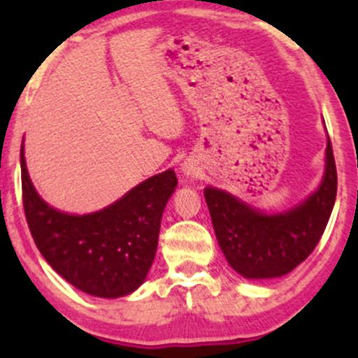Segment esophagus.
Listing matches in <instances>:
<instances>
[{"mask_svg":"<svg viewBox=\"0 0 358 358\" xmlns=\"http://www.w3.org/2000/svg\"><path fill=\"white\" fill-rule=\"evenodd\" d=\"M183 171L187 175H193V173H195V166H193L190 162H185L183 163Z\"/></svg>","mask_w":358,"mask_h":358,"instance_id":"obj_1","label":"esophagus"}]
</instances>
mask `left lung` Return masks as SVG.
I'll return each instance as SVG.
<instances>
[{"label":"left lung","mask_w":358,"mask_h":358,"mask_svg":"<svg viewBox=\"0 0 358 358\" xmlns=\"http://www.w3.org/2000/svg\"><path fill=\"white\" fill-rule=\"evenodd\" d=\"M336 166L330 138L327 168L318 190L281 213H261L217 188H205L213 231L229 264L249 279L291 273L313 252L334 210Z\"/></svg>","instance_id":"obj_1"}]
</instances>
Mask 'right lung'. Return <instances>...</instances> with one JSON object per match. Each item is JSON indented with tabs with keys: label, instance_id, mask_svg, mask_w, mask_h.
<instances>
[{
	"label": "right lung",
	"instance_id": "1",
	"mask_svg": "<svg viewBox=\"0 0 358 358\" xmlns=\"http://www.w3.org/2000/svg\"><path fill=\"white\" fill-rule=\"evenodd\" d=\"M20 162L24 217L45 261L92 296L133 293L153 264L163 210L178 185L175 171L151 176L99 212L71 215L40 199L28 176L23 148Z\"/></svg>",
	"mask_w": 358,
	"mask_h": 358
}]
</instances>
